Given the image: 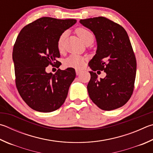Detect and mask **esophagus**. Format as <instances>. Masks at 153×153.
I'll return each mask as SVG.
<instances>
[{
    "mask_svg": "<svg viewBox=\"0 0 153 153\" xmlns=\"http://www.w3.org/2000/svg\"><path fill=\"white\" fill-rule=\"evenodd\" d=\"M76 74L77 75V76H78V75H79L80 74L82 73V71H81V70H79V69H76Z\"/></svg>",
    "mask_w": 153,
    "mask_h": 153,
    "instance_id": "obj_1",
    "label": "esophagus"
}]
</instances>
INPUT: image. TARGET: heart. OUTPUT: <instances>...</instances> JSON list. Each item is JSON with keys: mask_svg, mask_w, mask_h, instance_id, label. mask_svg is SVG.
<instances>
[{"mask_svg": "<svg viewBox=\"0 0 153 153\" xmlns=\"http://www.w3.org/2000/svg\"><path fill=\"white\" fill-rule=\"evenodd\" d=\"M76 34L79 36L81 40L85 45L90 44L91 45L94 40V35L90 30L84 28L79 27L76 30ZM66 33H63L57 41V48L59 50H62L63 48V43L64 38L65 37ZM84 65V58L77 55H71L68 57L65 61V65L68 68H74L76 69L82 68Z\"/></svg>", "mask_w": 153, "mask_h": 153, "instance_id": "obj_1", "label": "heart"}]
</instances>
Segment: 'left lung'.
I'll use <instances>...</instances> for the list:
<instances>
[{
    "mask_svg": "<svg viewBox=\"0 0 153 153\" xmlns=\"http://www.w3.org/2000/svg\"><path fill=\"white\" fill-rule=\"evenodd\" d=\"M79 23L93 32L97 42L96 53L88 63L91 69L89 96L103 110L123 106L132 94L137 72L128 35L120 25L103 16L81 19ZM96 70L104 71L107 76L98 80Z\"/></svg>",
    "mask_w": 153,
    "mask_h": 153,
    "instance_id": "left-lung-1",
    "label": "left lung"
}]
</instances>
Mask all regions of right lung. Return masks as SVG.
<instances>
[{
    "mask_svg": "<svg viewBox=\"0 0 153 153\" xmlns=\"http://www.w3.org/2000/svg\"><path fill=\"white\" fill-rule=\"evenodd\" d=\"M76 19L42 17L24 27L14 45L13 59L16 86L21 98L33 110L51 112L59 108L67 98L76 77L72 68L47 73L49 65L60 66L57 41L73 26Z\"/></svg>",
    "mask_w": 153,
    "mask_h": 153,
    "instance_id": "add662e5",
    "label": "right lung"
}]
</instances>
